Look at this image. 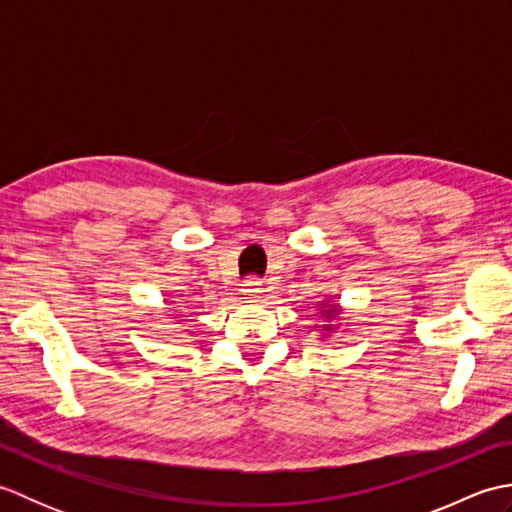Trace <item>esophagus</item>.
Masks as SVG:
<instances>
[{
	"label": "esophagus",
	"mask_w": 512,
	"mask_h": 512,
	"mask_svg": "<svg viewBox=\"0 0 512 512\" xmlns=\"http://www.w3.org/2000/svg\"><path fill=\"white\" fill-rule=\"evenodd\" d=\"M242 292H244V297H246V299H250V301H257L259 297L264 295V286H262V281H259V279H248L246 284H244V288H242Z\"/></svg>",
	"instance_id": "1"
}]
</instances>
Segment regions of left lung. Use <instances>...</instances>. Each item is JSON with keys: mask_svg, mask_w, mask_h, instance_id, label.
I'll return each mask as SVG.
<instances>
[{"mask_svg": "<svg viewBox=\"0 0 512 512\" xmlns=\"http://www.w3.org/2000/svg\"><path fill=\"white\" fill-rule=\"evenodd\" d=\"M319 312V319H323V325H314V328L319 330V339L323 341V339H330V336L336 332V328H339V319L341 314H343V308L339 306V303H334V299L332 297H328V299H323L321 303H319V308H317Z\"/></svg>", "mask_w": 512, "mask_h": 512, "instance_id": "1", "label": "left lung"}]
</instances>
